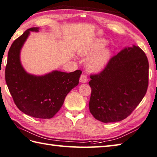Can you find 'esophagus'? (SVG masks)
<instances>
[{"label": "esophagus", "mask_w": 157, "mask_h": 157, "mask_svg": "<svg viewBox=\"0 0 157 157\" xmlns=\"http://www.w3.org/2000/svg\"><path fill=\"white\" fill-rule=\"evenodd\" d=\"M87 81V76L86 75V74H82V75L80 77V82H81V83H86Z\"/></svg>", "instance_id": "esophagus-1"}]
</instances>
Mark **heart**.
Wrapping results in <instances>:
<instances>
[{
  "instance_id": "obj_1",
  "label": "heart",
  "mask_w": 157,
  "mask_h": 157,
  "mask_svg": "<svg viewBox=\"0 0 157 157\" xmlns=\"http://www.w3.org/2000/svg\"><path fill=\"white\" fill-rule=\"evenodd\" d=\"M108 40L105 38H97L83 49H81L82 56H92L87 61V70L92 72H98L105 68L110 61L112 52L110 48H105Z\"/></svg>"
}]
</instances>
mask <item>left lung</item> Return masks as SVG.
<instances>
[{
  "label": "left lung",
  "instance_id": "obj_1",
  "mask_svg": "<svg viewBox=\"0 0 157 157\" xmlns=\"http://www.w3.org/2000/svg\"><path fill=\"white\" fill-rule=\"evenodd\" d=\"M149 63L138 46L125 47L101 73L90 76L89 108L103 123L127 118L142 101L148 86Z\"/></svg>",
  "mask_w": 157,
  "mask_h": 157
}]
</instances>
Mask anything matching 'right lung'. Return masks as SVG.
<instances>
[{
	"mask_svg": "<svg viewBox=\"0 0 157 157\" xmlns=\"http://www.w3.org/2000/svg\"><path fill=\"white\" fill-rule=\"evenodd\" d=\"M39 29H27L13 41L8 52L5 81L21 112L38 119H51L61 108L68 93L78 86L82 71L67 73L53 70L43 75L27 72L21 63V52L30 32H38Z\"/></svg>",
	"mask_w": 157,
	"mask_h": 157,
	"instance_id": "1",
	"label": "right lung"
}]
</instances>
